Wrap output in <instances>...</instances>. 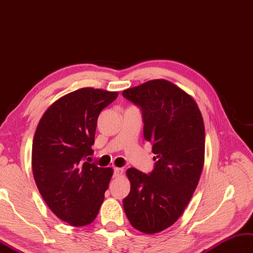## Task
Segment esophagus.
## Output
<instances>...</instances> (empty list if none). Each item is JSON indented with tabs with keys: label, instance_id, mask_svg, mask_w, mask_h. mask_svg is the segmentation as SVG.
<instances>
[{
	"label": "esophagus",
	"instance_id": "34e87169",
	"mask_svg": "<svg viewBox=\"0 0 253 253\" xmlns=\"http://www.w3.org/2000/svg\"><path fill=\"white\" fill-rule=\"evenodd\" d=\"M123 174H124L123 168H114V176H122Z\"/></svg>",
	"mask_w": 253,
	"mask_h": 253
}]
</instances>
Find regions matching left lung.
Listing matches in <instances>:
<instances>
[{"label": "left lung", "mask_w": 253, "mask_h": 253, "mask_svg": "<svg viewBox=\"0 0 253 253\" xmlns=\"http://www.w3.org/2000/svg\"><path fill=\"white\" fill-rule=\"evenodd\" d=\"M142 109L144 139L153 144L154 170L126 171L130 192L123 200L134 229L155 234L184 212L204 166L205 128L196 100L175 84L156 79L123 90Z\"/></svg>", "instance_id": "obj_1"}]
</instances>
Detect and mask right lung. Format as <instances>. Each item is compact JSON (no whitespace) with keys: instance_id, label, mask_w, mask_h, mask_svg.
Listing matches in <instances>:
<instances>
[{"instance_id":"right-lung-1","label":"right lung","mask_w":253,"mask_h":253,"mask_svg":"<svg viewBox=\"0 0 253 253\" xmlns=\"http://www.w3.org/2000/svg\"><path fill=\"white\" fill-rule=\"evenodd\" d=\"M118 92L83 87L61 97L43 113L32 146L37 188L56 217L73 226L92 223L105 199L112 168L83 158L93 154L99 113Z\"/></svg>"}]
</instances>
